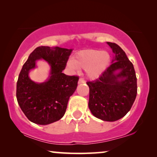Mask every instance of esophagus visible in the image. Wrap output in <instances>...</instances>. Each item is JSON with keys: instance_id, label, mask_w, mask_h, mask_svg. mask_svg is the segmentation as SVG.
I'll return each mask as SVG.
<instances>
[{"instance_id": "34e87169", "label": "esophagus", "mask_w": 157, "mask_h": 157, "mask_svg": "<svg viewBox=\"0 0 157 157\" xmlns=\"http://www.w3.org/2000/svg\"><path fill=\"white\" fill-rule=\"evenodd\" d=\"M85 81L84 80L83 78H79V81H78V83L79 84H83V83H85Z\"/></svg>"}]
</instances>
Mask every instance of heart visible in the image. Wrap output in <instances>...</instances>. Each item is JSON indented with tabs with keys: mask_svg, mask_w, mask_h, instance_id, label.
Instances as JSON below:
<instances>
[{
	"mask_svg": "<svg viewBox=\"0 0 157 157\" xmlns=\"http://www.w3.org/2000/svg\"><path fill=\"white\" fill-rule=\"evenodd\" d=\"M111 56L107 51L96 49L81 51L69 62L73 68L85 69L86 75L90 79H97L101 75L109 65Z\"/></svg>",
	"mask_w": 157,
	"mask_h": 157,
	"instance_id": "obj_1",
	"label": "heart"
}]
</instances>
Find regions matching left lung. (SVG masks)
Instances as JSON below:
<instances>
[{
	"label": "left lung",
	"instance_id": "1",
	"mask_svg": "<svg viewBox=\"0 0 157 157\" xmlns=\"http://www.w3.org/2000/svg\"><path fill=\"white\" fill-rule=\"evenodd\" d=\"M107 44L114 53L113 59L99 78L86 82L88 106L97 118L113 122L125 116L132 107L137 96V78L125 51L115 43Z\"/></svg>",
	"mask_w": 157,
	"mask_h": 157
}]
</instances>
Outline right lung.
<instances>
[{"mask_svg":"<svg viewBox=\"0 0 157 157\" xmlns=\"http://www.w3.org/2000/svg\"><path fill=\"white\" fill-rule=\"evenodd\" d=\"M72 49L39 46L32 51L19 75L16 97L23 113L31 122L48 125L60 120L66 111L70 97L78 86L79 77L63 73ZM43 59L51 66L44 83H36L29 77L36 60Z\"/></svg>","mask_w":157,"mask_h":157,"instance_id":"add662e5","label":"right lung"}]
</instances>
